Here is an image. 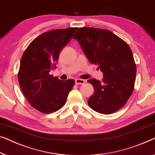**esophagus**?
<instances>
[{
  "label": "esophagus",
  "instance_id": "esophagus-1",
  "mask_svg": "<svg viewBox=\"0 0 155 155\" xmlns=\"http://www.w3.org/2000/svg\"><path fill=\"white\" fill-rule=\"evenodd\" d=\"M85 82H86V81L84 80V79H81V78H77V79L75 80V83L76 84H85Z\"/></svg>",
  "mask_w": 155,
  "mask_h": 155
}]
</instances>
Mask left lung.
Masks as SVG:
<instances>
[{"label":"left lung","instance_id":"left-lung-1","mask_svg":"<svg viewBox=\"0 0 155 155\" xmlns=\"http://www.w3.org/2000/svg\"><path fill=\"white\" fill-rule=\"evenodd\" d=\"M92 64L103 72L102 81L91 78L95 93L89 107L104 114L114 113L125 105L134 89L136 64L129 45L107 29L80 28L74 36Z\"/></svg>","mask_w":155,"mask_h":155}]
</instances>
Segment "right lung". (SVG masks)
I'll list each match as a JSON object with an SVG mask.
<instances>
[{
	"mask_svg": "<svg viewBox=\"0 0 155 155\" xmlns=\"http://www.w3.org/2000/svg\"><path fill=\"white\" fill-rule=\"evenodd\" d=\"M77 29L70 27L44 32L24 52L18 81L26 99L39 112L49 114L62 108L74 86V80H60L49 72L56 67L61 50Z\"/></svg>",
	"mask_w": 155,
	"mask_h": 155,
	"instance_id": "1",
	"label": "right lung"
}]
</instances>
